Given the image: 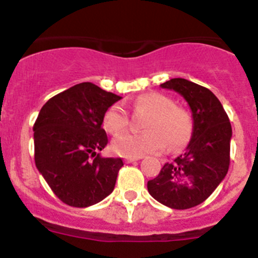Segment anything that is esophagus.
<instances>
[{
  "instance_id": "1",
  "label": "esophagus",
  "mask_w": 258,
  "mask_h": 258,
  "mask_svg": "<svg viewBox=\"0 0 258 258\" xmlns=\"http://www.w3.org/2000/svg\"><path fill=\"white\" fill-rule=\"evenodd\" d=\"M140 159H142V157H125L124 160L125 163H133V161H137V160H140Z\"/></svg>"
}]
</instances>
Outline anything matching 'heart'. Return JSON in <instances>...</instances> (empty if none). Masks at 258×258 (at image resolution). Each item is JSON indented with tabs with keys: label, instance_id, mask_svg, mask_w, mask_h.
Instances as JSON below:
<instances>
[{
	"label": "heart",
	"instance_id": "obj_1",
	"mask_svg": "<svg viewBox=\"0 0 258 258\" xmlns=\"http://www.w3.org/2000/svg\"><path fill=\"white\" fill-rule=\"evenodd\" d=\"M137 112H147L143 122L145 133H122L112 141L115 154L125 157H140L157 154L166 149H183L194 132L192 116L187 109L174 104L168 95L150 92L140 95L133 103ZM129 116L121 104H112L103 115V126L108 133L118 134L127 126Z\"/></svg>",
	"mask_w": 258,
	"mask_h": 258
}]
</instances>
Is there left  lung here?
Instances as JSON below:
<instances>
[{"label": "left lung", "mask_w": 258, "mask_h": 258, "mask_svg": "<svg viewBox=\"0 0 258 258\" xmlns=\"http://www.w3.org/2000/svg\"><path fill=\"white\" fill-rule=\"evenodd\" d=\"M161 88L179 93L192 112L194 132L187 149L147 182L154 199L173 209L202 204L217 188L230 165L232 131L229 116L209 89L184 79H170Z\"/></svg>", "instance_id": "left-lung-1"}]
</instances>
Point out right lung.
Returning a JSON list of instances; mask_svg holds the SVG:
<instances>
[{
	"label": "right lung",
	"instance_id": "right-lung-1",
	"mask_svg": "<svg viewBox=\"0 0 258 258\" xmlns=\"http://www.w3.org/2000/svg\"><path fill=\"white\" fill-rule=\"evenodd\" d=\"M121 97L81 83L50 98L33 125L35 163L52 192L76 208L94 206L115 188L124 163L98 154L108 143L102 127Z\"/></svg>",
	"mask_w": 258,
	"mask_h": 258
}]
</instances>
